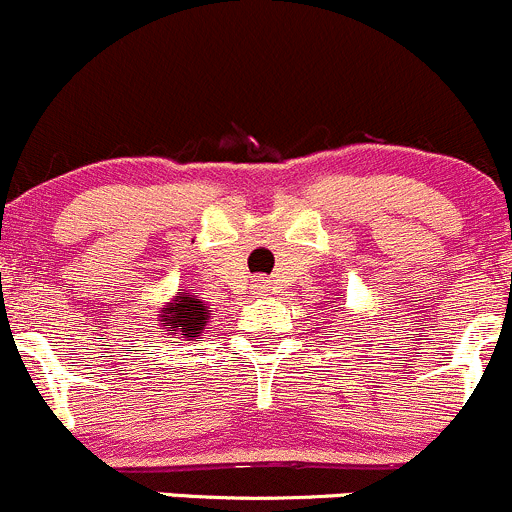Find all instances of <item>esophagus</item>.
<instances>
[{
	"label": "esophagus",
	"instance_id": "1",
	"mask_svg": "<svg viewBox=\"0 0 512 512\" xmlns=\"http://www.w3.org/2000/svg\"><path fill=\"white\" fill-rule=\"evenodd\" d=\"M254 291H256V293H266V281H263V278H256Z\"/></svg>",
	"mask_w": 512,
	"mask_h": 512
}]
</instances>
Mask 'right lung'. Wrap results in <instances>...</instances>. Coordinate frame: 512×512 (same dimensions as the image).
<instances>
[{"label": "right lung", "instance_id": "1", "mask_svg": "<svg viewBox=\"0 0 512 512\" xmlns=\"http://www.w3.org/2000/svg\"><path fill=\"white\" fill-rule=\"evenodd\" d=\"M160 320V333L165 335H184L189 340H197L202 335L204 325L209 320V310L207 305L202 303L194 295H184L177 293L175 303L165 305L157 315Z\"/></svg>", "mask_w": 512, "mask_h": 512}]
</instances>
